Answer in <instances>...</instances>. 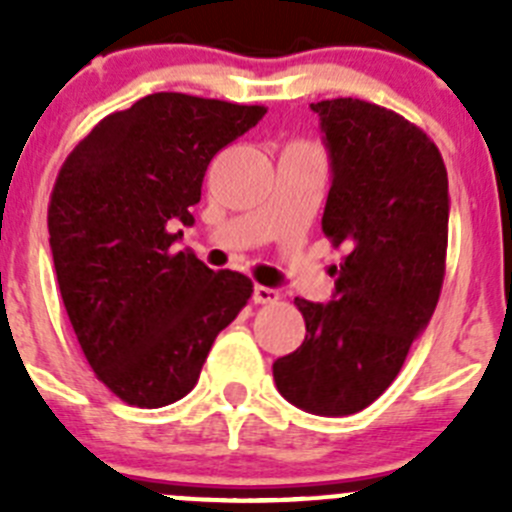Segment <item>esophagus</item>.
<instances>
[{
	"label": "esophagus",
	"instance_id": "34e87169",
	"mask_svg": "<svg viewBox=\"0 0 512 512\" xmlns=\"http://www.w3.org/2000/svg\"><path fill=\"white\" fill-rule=\"evenodd\" d=\"M279 300V292L271 287H264V284H256L253 287V302L256 305H274Z\"/></svg>",
	"mask_w": 512,
	"mask_h": 512
}]
</instances>
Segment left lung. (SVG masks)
Returning <instances> with one entry per match:
<instances>
[{
	"instance_id": "obj_1",
	"label": "left lung",
	"mask_w": 512,
	"mask_h": 512,
	"mask_svg": "<svg viewBox=\"0 0 512 512\" xmlns=\"http://www.w3.org/2000/svg\"><path fill=\"white\" fill-rule=\"evenodd\" d=\"M330 153L323 233L346 248L328 305L297 297L305 341L274 361L297 408L354 415L382 395L431 320L446 274L449 176L433 143L397 112L354 97L310 104Z\"/></svg>"
}]
</instances>
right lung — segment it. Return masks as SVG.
Wrapping results in <instances>:
<instances>
[{
  "label": "right lung",
  "instance_id": "right-lung-1",
  "mask_svg": "<svg viewBox=\"0 0 512 512\" xmlns=\"http://www.w3.org/2000/svg\"><path fill=\"white\" fill-rule=\"evenodd\" d=\"M266 107L158 92L99 120L63 161L48 205L53 266L99 382L135 408L197 384L217 333L253 295L238 271L171 251L192 225L212 156Z\"/></svg>",
  "mask_w": 512,
  "mask_h": 512
}]
</instances>
